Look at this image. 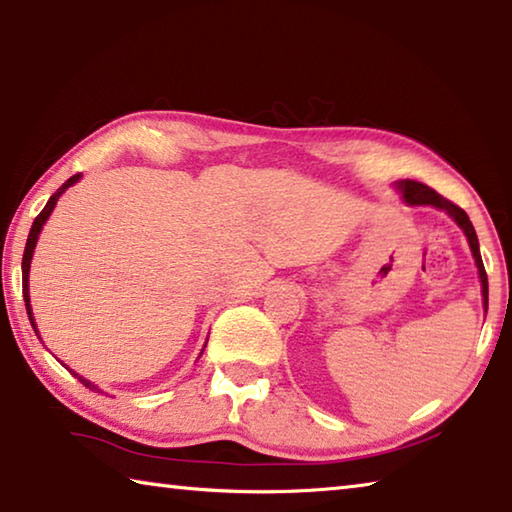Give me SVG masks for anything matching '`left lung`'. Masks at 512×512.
I'll use <instances>...</instances> for the list:
<instances>
[{
	"mask_svg": "<svg viewBox=\"0 0 512 512\" xmlns=\"http://www.w3.org/2000/svg\"><path fill=\"white\" fill-rule=\"evenodd\" d=\"M397 189L402 192L404 203H409V205H433V207H438V210H445L458 223V228L465 232L467 244H470V250L474 255L476 268H479L483 307H485V311H488V275H485L483 259H481V253H479V239H476V232H474V225L470 221V216H467L461 210V207L454 205L452 201H447V198H443L438 192H433L431 187L422 185V183H415V180H402V183H397Z\"/></svg>",
	"mask_w": 512,
	"mask_h": 512,
	"instance_id": "left-lung-1",
	"label": "left lung"
}]
</instances>
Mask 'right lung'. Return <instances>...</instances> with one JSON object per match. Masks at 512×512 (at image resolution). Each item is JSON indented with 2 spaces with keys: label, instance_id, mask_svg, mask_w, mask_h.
I'll return each instance as SVG.
<instances>
[{
  "label": "right lung",
  "instance_id": "1",
  "mask_svg": "<svg viewBox=\"0 0 512 512\" xmlns=\"http://www.w3.org/2000/svg\"><path fill=\"white\" fill-rule=\"evenodd\" d=\"M81 180V173H76V176H72L67 180V183H63L60 185L58 189H56V194L49 198L47 201V205H45V210H42L38 216H36V221H33V225H31V232H29V239H27V246H24V257H22V293H24V302H27V314H29V320H31V325H33V332L38 334V327H36V320H33V311H31V298H29V268H31V257H33V250H36V244H38V235H40V230H42V225L47 223V219H49V214L54 212V207H56V203H58V198L63 196L69 187H72L74 183H79ZM40 339V336H38ZM203 354V352H201ZM69 370V368H67ZM72 372L74 377H79V381L81 384L85 386V388H92V391H99L97 386L92 384V381H88V379H83L81 375H76L74 370H69Z\"/></svg>",
  "mask_w": 512,
  "mask_h": 512
}]
</instances>
